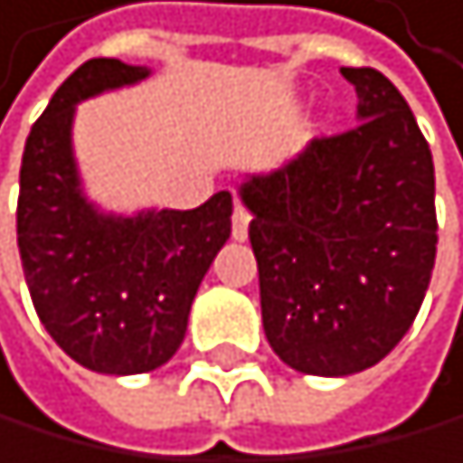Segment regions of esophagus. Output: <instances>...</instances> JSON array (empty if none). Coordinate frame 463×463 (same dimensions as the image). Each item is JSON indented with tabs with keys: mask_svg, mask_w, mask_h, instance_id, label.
Returning a JSON list of instances; mask_svg holds the SVG:
<instances>
[{
	"mask_svg": "<svg viewBox=\"0 0 463 463\" xmlns=\"http://www.w3.org/2000/svg\"><path fill=\"white\" fill-rule=\"evenodd\" d=\"M248 222H250V218H248L245 209L236 206L233 209V239L236 241H245L248 239Z\"/></svg>",
	"mask_w": 463,
	"mask_h": 463,
	"instance_id": "obj_1",
	"label": "esophagus"
}]
</instances>
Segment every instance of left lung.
I'll use <instances>...</instances> for the list:
<instances>
[{
	"instance_id": "1",
	"label": "left lung",
	"mask_w": 463,
	"mask_h": 463,
	"mask_svg": "<svg viewBox=\"0 0 463 463\" xmlns=\"http://www.w3.org/2000/svg\"><path fill=\"white\" fill-rule=\"evenodd\" d=\"M340 73L357 90V127L239 185L266 340L287 366L325 378L393 352L438 254L434 162L417 118L378 70Z\"/></svg>"
}]
</instances>
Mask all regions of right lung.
Listing matches in <instances>:
<instances>
[{
	"instance_id": "add662e5",
	"label": "right lung",
	"mask_w": 463,
	"mask_h": 463,
	"mask_svg": "<svg viewBox=\"0 0 463 463\" xmlns=\"http://www.w3.org/2000/svg\"><path fill=\"white\" fill-rule=\"evenodd\" d=\"M150 67L90 58L52 94L25 138L17 245L34 310L90 373H153L176 354L203 274L230 239L233 197L197 209L106 213L85 194L73 153L76 106L138 85Z\"/></svg>"
}]
</instances>
